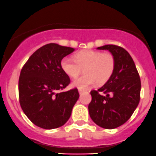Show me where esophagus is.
I'll return each mask as SVG.
<instances>
[{
	"instance_id": "esophagus-1",
	"label": "esophagus",
	"mask_w": 156,
	"mask_h": 156,
	"mask_svg": "<svg viewBox=\"0 0 156 156\" xmlns=\"http://www.w3.org/2000/svg\"><path fill=\"white\" fill-rule=\"evenodd\" d=\"M78 92H79V94H81L84 93V90H82V89H78Z\"/></svg>"
}]
</instances>
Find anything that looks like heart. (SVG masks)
<instances>
[{
    "label": "heart",
    "mask_w": 156,
    "mask_h": 156,
    "mask_svg": "<svg viewBox=\"0 0 156 156\" xmlns=\"http://www.w3.org/2000/svg\"><path fill=\"white\" fill-rule=\"evenodd\" d=\"M114 56L110 52L85 49L77 52L74 59L65 57L62 59L61 68L72 78H76L84 69V75L77 78L72 86L80 89H87L98 84H105L115 70Z\"/></svg>",
    "instance_id": "heart-1"
}]
</instances>
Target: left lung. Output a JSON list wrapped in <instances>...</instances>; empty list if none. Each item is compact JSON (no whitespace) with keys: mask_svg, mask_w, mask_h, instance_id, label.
I'll return each instance as SVG.
<instances>
[{"mask_svg":"<svg viewBox=\"0 0 156 156\" xmlns=\"http://www.w3.org/2000/svg\"><path fill=\"white\" fill-rule=\"evenodd\" d=\"M114 56L115 70L110 79L98 90L90 91L89 114L94 122L104 129H114L131 117L140 100L141 81L129 52L116 45H106Z\"/></svg>","mask_w":156,"mask_h":156,"instance_id":"obj_1","label":"left lung"}]
</instances>
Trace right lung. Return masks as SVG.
Segmentation results:
<instances>
[{
	"label": "right lung",
	"mask_w": 156,
	"mask_h": 156,
	"mask_svg": "<svg viewBox=\"0 0 156 156\" xmlns=\"http://www.w3.org/2000/svg\"><path fill=\"white\" fill-rule=\"evenodd\" d=\"M75 49L49 43L38 49L21 69L19 101L29 120L36 126L52 129L63 126L79 98L77 88H66L70 78L61 68L64 57Z\"/></svg>",
	"instance_id": "1"
}]
</instances>
